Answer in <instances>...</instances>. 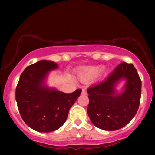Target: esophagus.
I'll use <instances>...</instances> for the list:
<instances>
[{"mask_svg":"<svg viewBox=\"0 0 155 155\" xmlns=\"http://www.w3.org/2000/svg\"><path fill=\"white\" fill-rule=\"evenodd\" d=\"M82 94H87V92L84 89H82Z\"/></svg>","mask_w":155,"mask_h":155,"instance_id":"esophagus-1","label":"esophagus"}]
</instances>
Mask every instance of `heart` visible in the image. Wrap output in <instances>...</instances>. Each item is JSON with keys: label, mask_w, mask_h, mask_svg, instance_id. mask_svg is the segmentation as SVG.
Masks as SVG:
<instances>
[{"label": "heart", "mask_w": 155, "mask_h": 155, "mask_svg": "<svg viewBox=\"0 0 155 155\" xmlns=\"http://www.w3.org/2000/svg\"><path fill=\"white\" fill-rule=\"evenodd\" d=\"M101 69L99 68L95 67H88L84 68L83 71H82L80 73V76L82 78H92L94 76L97 75L99 72H100Z\"/></svg>", "instance_id": "obj_1"}]
</instances>
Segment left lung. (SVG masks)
<instances>
[{
	"instance_id": "1",
	"label": "left lung",
	"mask_w": 155,
	"mask_h": 155,
	"mask_svg": "<svg viewBox=\"0 0 155 155\" xmlns=\"http://www.w3.org/2000/svg\"><path fill=\"white\" fill-rule=\"evenodd\" d=\"M127 81L124 90L117 94L115 86L120 79ZM141 80L131 63H121L104 81L87 89V114L92 124L105 130H116L126 126L138 110Z\"/></svg>"
}]
</instances>
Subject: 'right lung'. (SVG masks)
Returning <instances> with one entry per match:
<instances>
[{"instance_id":"add662e5","label":"right lung","mask_w":155,"mask_h":155,"mask_svg":"<svg viewBox=\"0 0 155 155\" xmlns=\"http://www.w3.org/2000/svg\"><path fill=\"white\" fill-rule=\"evenodd\" d=\"M57 68L53 61H40L25 69L17 84L15 99L21 117L38 132H51L62 126L81 94L80 89L66 94L43 86L48 72Z\"/></svg>"}]
</instances>
